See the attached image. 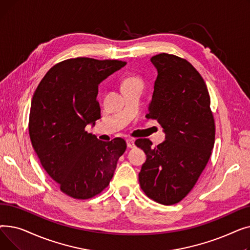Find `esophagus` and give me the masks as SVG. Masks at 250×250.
Listing matches in <instances>:
<instances>
[{"instance_id": "esophagus-1", "label": "esophagus", "mask_w": 250, "mask_h": 250, "mask_svg": "<svg viewBox=\"0 0 250 250\" xmlns=\"http://www.w3.org/2000/svg\"><path fill=\"white\" fill-rule=\"evenodd\" d=\"M127 148H134L135 147V140L134 139H127L126 140Z\"/></svg>"}]
</instances>
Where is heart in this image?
<instances>
[{"label":"heart","mask_w":250,"mask_h":250,"mask_svg":"<svg viewBox=\"0 0 250 250\" xmlns=\"http://www.w3.org/2000/svg\"><path fill=\"white\" fill-rule=\"evenodd\" d=\"M137 84H141V85L144 84L141 77H139V76H129V77H126L125 80L123 81V84H122L123 90L125 89V88H128L130 86H133V85H137Z\"/></svg>","instance_id":"1"}]
</instances>
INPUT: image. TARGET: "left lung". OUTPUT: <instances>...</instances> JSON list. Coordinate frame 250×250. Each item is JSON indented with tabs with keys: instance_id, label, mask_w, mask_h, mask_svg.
I'll return each mask as SVG.
<instances>
[{
	"instance_id": "1",
	"label": "left lung",
	"mask_w": 250,
	"mask_h": 250,
	"mask_svg": "<svg viewBox=\"0 0 250 250\" xmlns=\"http://www.w3.org/2000/svg\"><path fill=\"white\" fill-rule=\"evenodd\" d=\"M151 62L158 76L146 117L161 125L166 140L156 147L149 139L136 141L147 155L139 181L148 198L170 206L199 180L212 155L216 126L207 85L193 65L165 52Z\"/></svg>"
}]
</instances>
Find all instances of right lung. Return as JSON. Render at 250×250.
Wrapping results in <instances>:
<instances>
[{
  "mask_svg": "<svg viewBox=\"0 0 250 250\" xmlns=\"http://www.w3.org/2000/svg\"><path fill=\"white\" fill-rule=\"evenodd\" d=\"M126 62L69 59L42 78L31 102L29 136L47 174L76 200H88L109 185L126 149L122 138L103 142L86 132L101 117L98 85Z\"/></svg>",
  "mask_w": 250,
  "mask_h": 250,
  "instance_id": "add662e5",
  "label": "right lung"
}]
</instances>
